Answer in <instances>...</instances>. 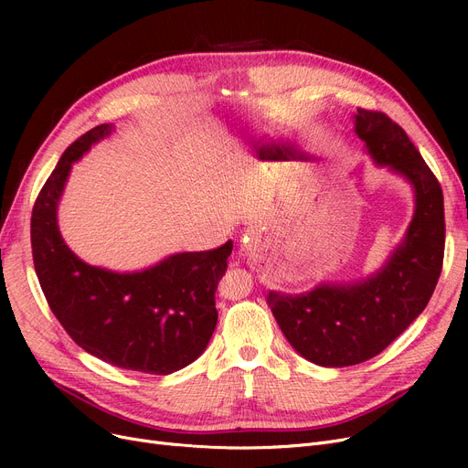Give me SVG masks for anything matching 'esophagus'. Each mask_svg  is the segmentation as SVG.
Here are the masks:
<instances>
[{
  "instance_id": "34e87169",
  "label": "esophagus",
  "mask_w": 468,
  "mask_h": 468,
  "mask_svg": "<svg viewBox=\"0 0 468 468\" xmlns=\"http://www.w3.org/2000/svg\"><path fill=\"white\" fill-rule=\"evenodd\" d=\"M260 240H261V233L258 231V228H250L242 233L239 240V250L244 254H252L260 247Z\"/></svg>"
}]
</instances>
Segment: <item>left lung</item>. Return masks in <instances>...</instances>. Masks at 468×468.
<instances>
[{"label":"left lung","instance_id":"obj_1","mask_svg":"<svg viewBox=\"0 0 468 468\" xmlns=\"http://www.w3.org/2000/svg\"><path fill=\"white\" fill-rule=\"evenodd\" d=\"M353 121L374 165L411 186L413 216L374 273L321 281L300 293L269 292L267 303L290 346L324 367L360 364L388 347L427 307L444 260V195L421 154L381 112L356 108Z\"/></svg>","mask_w":468,"mask_h":468}]
</instances>
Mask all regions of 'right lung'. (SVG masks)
Wrapping results in <instances>:
<instances>
[{"instance_id":"1","label":"right lung","mask_w":468,"mask_h":468,"mask_svg":"<svg viewBox=\"0 0 468 468\" xmlns=\"http://www.w3.org/2000/svg\"><path fill=\"white\" fill-rule=\"evenodd\" d=\"M113 131L106 122L73 142L39 191L32 212L36 273L48 307L81 349L122 370L168 376L208 346L216 288L233 244L170 254L138 271H113L73 254L58 228V205L73 163Z\"/></svg>"}]
</instances>
